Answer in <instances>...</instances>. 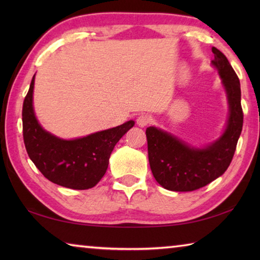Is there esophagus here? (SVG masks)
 Wrapping results in <instances>:
<instances>
[{"instance_id":"34e87169","label":"esophagus","mask_w":260,"mask_h":260,"mask_svg":"<svg viewBox=\"0 0 260 260\" xmlns=\"http://www.w3.org/2000/svg\"><path fill=\"white\" fill-rule=\"evenodd\" d=\"M151 122V117L148 116V114H140L136 119V124H138L140 127H144L149 125Z\"/></svg>"}]
</instances>
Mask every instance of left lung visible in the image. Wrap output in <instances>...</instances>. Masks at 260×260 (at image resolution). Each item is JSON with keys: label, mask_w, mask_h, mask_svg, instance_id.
Masks as SVG:
<instances>
[{"label": "left lung", "mask_w": 260, "mask_h": 260, "mask_svg": "<svg viewBox=\"0 0 260 260\" xmlns=\"http://www.w3.org/2000/svg\"><path fill=\"white\" fill-rule=\"evenodd\" d=\"M214 59L230 104L223 134L204 148H193L156 127H148V157L156 181L167 190L192 191L206 186L225 173L236 150L243 126L241 107V86L237 74L227 57L212 47Z\"/></svg>", "instance_id": "8db88e82"}]
</instances>
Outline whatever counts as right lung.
Returning <instances> with one entry per match:
<instances>
[{
	"mask_svg": "<svg viewBox=\"0 0 260 260\" xmlns=\"http://www.w3.org/2000/svg\"><path fill=\"white\" fill-rule=\"evenodd\" d=\"M33 88L34 77L23 104V136L30 160L49 181L61 187L78 190L93 188L107 172L114 146L134 121L85 138L59 139L43 129L35 118Z\"/></svg>",
	"mask_w": 260,
	"mask_h": 260,
	"instance_id": "right-lung-1",
	"label": "right lung"
}]
</instances>
